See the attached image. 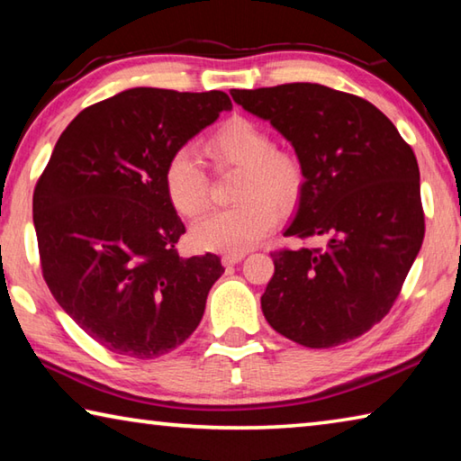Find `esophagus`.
Listing matches in <instances>:
<instances>
[{"instance_id":"1","label":"esophagus","mask_w":461,"mask_h":461,"mask_svg":"<svg viewBox=\"0 0 461 461\" xmlns=\"http://www.w3.org/2000/svg\"><path fill=\"white\" fill-rule=\"evenodd\" d=\"M244 258H246L244 252H241V254H225L221 262H223V267H236V264L241 262Z\"/></svg>"}]
</instances>
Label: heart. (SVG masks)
Returning a JSON list of instances; mask_svg holds the SVG:
<instances>
[{
    "label": "heart",
    "instance_id": "heart-1",
    "mask_svg": "<svg viewBox=\"0 0 461 461\" xmlns=\"http://www.w3.org/2000/svg\"><path fill=\"white\" fill-rule=\"evenodd\" d=\"M205 148L220 165L244 168L238 186L241 203L207 213L191 228V241L207 252H248L275 230V205L288 209L299 199L305 178L301 162L291 154L278 152L268 131L244 118L225 122ZM165 189L173 207L185 217H194L205 209L207 175L189 148L170 154L165 167Z\"/></svg>",
    "mask_w": 461,
    "mask_h": 461
}]
</instances>
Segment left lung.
<instances>
[{
	"instance_id": "1",
	"label": "left lung",
	"mask_w": 461,
	"mask_h": 461,
	"mask_svg": "<svg viewBox=\"0 0 461 461\" xmlns=\"http://www.w3.org/2000/svg\"><path fill=\"white\" fill-rule=\"evenodd\" d=\"M270 122L303 167L299 205L285 236H323L325 249L272 252L262 294L272 330L305 348L360 338L384 317L425 236L419 165L378 107L317 83L231 89Z\"/></svg>"
}]
</instances>
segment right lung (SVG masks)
Wrapping results in <instances>:
<instances>
[{"mask_svg":"<svg viewBox=\"0 0 461 461\" xmlns=\"http://www.w3.org/2000/svg\"><path fill=\"white\" fill-rule=\"evenodd\" d=\"M228 109L223 91L126 89L83 109L54 146L32 201L42 275L109 352H173L205 313L223 267L215 254H176L185 225L165 167Z\"/></svg>","mask_w":461,"mask_h":461,"instance_id":"add662e5","label":"right lung"}]
</instances>
